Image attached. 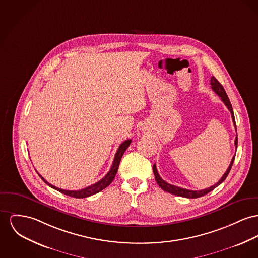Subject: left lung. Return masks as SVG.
<instances>
[{"label": "left lung", "mask_w": 258, "mask_h": 258, "mask_svg": "<svg viewBox=\"0 0 258 258\" xmlns=\"http://www.w3.org/2000/svg\"><path fill=\"white\" fill-rule=\"evenodd\" d=\"M210 85H211V89L221 98V101L225 103V105L227 106V108L230 110V112H231V114H232V119H233L235 128H236V121H235L233 107H232V104L230 103V100H229V98H228V96H227L225 90H224L223 86L219 83V81H218L214 76H212L211 79H210ZM235 146H236V148L238 147V135H237V137L235 139ZM235 155L233 156V158H232V160H231V163H230V165H229L227 171L224 173L222 178H221L215 185H213V186H211V187H209V188H206V189H201V190H191V189H183V188H180V187L173 186L171 184H168L167 182H165V181H163V180L161 179V177L159 176V174H158V172H157L155 164H154L153 170H154V174H155V181H156L157 185H158L161 189H163V190H165V191H167V192H170L172 195H175V196H178V197H183V198H188V199L201 198V197L205 196L206 194H208L209 191H211L212 189H215L216 187H218V186L223 182L224 180L227 178L229 172H230L231 168H232V165H233V163H234Z\"/></svg>", "instance_id": "obj_1"}]
</instances>
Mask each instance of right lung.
<instances>
[{"instance_id": "obj_1", "label": "right lung", "mask_w": 258, "mask_h": 258, "mask_svg": "<svg viewBox=\"0 0 258 258\" xmlns=\"http://www.w3.org/2000/svg\"><path fill=\"white\" fill-rule=\"evenodd\" d=\"M130 144H131V140L130 139L124 141L119 146V148H118V150H117V152L115 154L113 162H112V165L110 167V170L107 172V174L103 177V179H101L99 182H97L96 184H93V185H91L89 187H86L84 189H78V190H69V189H59V188H56V187L52 186L49 182H47L39 173H38V175L41 177V179L48 186H50L52 189L60 191L61 194H64L67 196H69V197L76 198V199H83V198L93 196V195L103 190V189H105L113 181V179H114V177H115V175L117 173V170H118V166H119V163H120L121 157H122V155L125 153V151L127 150V148L129 147Z\"/></svg>"}]
</instances>
